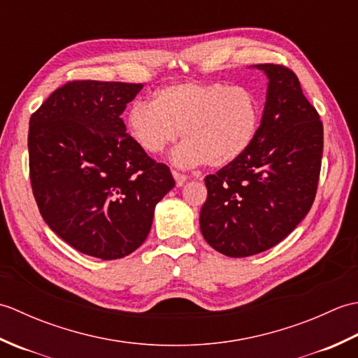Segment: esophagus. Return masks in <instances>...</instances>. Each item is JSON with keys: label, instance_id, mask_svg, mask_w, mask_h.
<instances>
[{"label": "esophagus", "instance_id": "esophagus-1", "mask_svg": "<svg viewBox=\"0 0 358 358\" xmlns=\"http://www.w3.org/2000/svg\"><path fill=\"white\" fill-rule=\"evenodd\" d=\"M172 175H173V178H175V183H177V186L178 187H181L183 186L185 183H186V180H187V177L186 175H183V173H180V172H172Z\"/></svg>", "mask_w": 358, "mask_h": 358}]
</instances>
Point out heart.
<instances>
[{"instance_id":"heart-1","label":"heart","mask_w":358,"mask_h":358,"mask_svg":"<svg viewBox=\"0 0 358 358\" xmlns=\"http://www.w3.org/2000/svg\"><path fill=\"white\" fill-rule=\"evenodd\" d=\"M126 121L129 134L146 154H162L181 135L186 141L173 150L175 166L224 167L252 144L260 101L248 87L181 83L158 90L152 104H132Z\"/></svg>"}]
</instances>
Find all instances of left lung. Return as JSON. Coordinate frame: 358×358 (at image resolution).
<instances>
[{
    "mask_svg": "<svg viewBox=\"0 0 358 358\" xmlns=\"http://www.w3.org/2000/svg\"><path fill=\"white\" fill-rule=\"evenodd\" d=\"M268 77L255 138L234 163L208 175L200 212L204 240L223 255L260 254L286 238L313 206L323 154V124L296 75L255 64Z\"/></svg>",
    "mask_w": 358,
    "mask_h": 358,
    "instance_id": "left-lung-1",
    "label": "left lung"
}]
</instances>
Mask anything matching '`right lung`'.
<instances>
[{
	"label": "right lung",
	"instance_id": "right-lung-1",
	"mask_svg": "<svg viewBox=\"0 0 358 358\" xmlns=\"http://www.w3.org/2000/svg\"><path fill=\"white\" fill-rule=\"evenodd\" d=\"M143 85L72 81L29 121V169L44 222L80 252L117 260L138 249L175 186L121 120Z\"/></svg>",
	"mask_w": 358,
	"mask_h": 358
}]
</instances>
